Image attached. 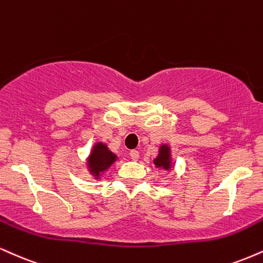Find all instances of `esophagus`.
<instances>
[{"label": "esophagus", "mask_w": 263, "mask_h": 263, "mask_svg": "<svg viewBox=\"0 0 263 263\" xmlns=\"http://www.w3.org/2000/svg\"><path fill=\"white\" fill-rule=\"evenodd\" d=\"M129 157H131L132 160H138V159H140V152L136 151V149L131 151V152H129Z\"/></svg>", "instance_id": "1"}]
</instances>
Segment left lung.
Wrapping results in <instances>:
<instances>
[{
  "mask_svg": "<svg viewBox=\"0 0 263 263\" xmlns=\"http://www.w3.org/2000/svg\"><path fill=\"white\" fill-rule=\"evenodd\" d=\"M153 164L157 169L163 170V172H169L174 167V158L172 147L166 143H162L159 145L157 157L153 159Z\"/></svg>",
  "mask_w": 263,
  "mask_h": 263,
  "instance_id": "left-lung-1",
  "label": "left lung"
}]
</instances>
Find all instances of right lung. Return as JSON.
<instances>
[{"label":"right lung","mask_w":263,"mask_h":263,"mask_svg":"<svg viewBox=\"0 0 263 263\" xmlns=\"http://www.w3.org/2000/svg\"><path fill=\"white\" fill-rule=\"evenodd\" d=\"M118 159V156L107 148L106 143L98 141L91 145L89 156L85 159V167L91 178L99 181Z\"/></svg>","instance_id":"add662e5"}]
</instances>
